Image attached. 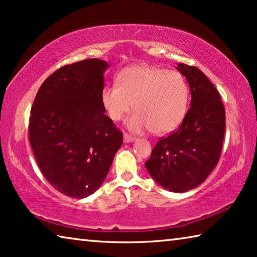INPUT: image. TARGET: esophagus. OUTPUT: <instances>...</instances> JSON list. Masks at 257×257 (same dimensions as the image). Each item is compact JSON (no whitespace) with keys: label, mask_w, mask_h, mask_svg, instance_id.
I'll list each match as a JSON object with an SVG mask.
<instances>
[{"label":"esophagus","mask_w":257,"mask_h":257,"mask_svg":"<svg viewBox=\"0 0 257 257\" xmlns=\"http://www.w3.org/2000/svg\"><path fill=\"white\" fill-rule=\"evenodd\" d=\"M135 139H136V138L133 137V136H130L129 134H125V133L123 134V142L124 143H132V142L135 141Z\"/></svg>","instance_id":"1"}]
</instances>
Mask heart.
I'll list each match as a JSON object with an SVG mask.
<instances>
[{
    "mask_svg": "<svg viewBox=\"0 0 257 257\" xmlns=\"http://www.w3.org/2000/svg\"><path fill=\"white\" fill-rule=\"evenodd\" d=\"M189 85L182 73L158 67L135 66L124 69L116 85L101 93L102 105L113 121L132 110L127 127L134 133L150 129L155 135L171 133L184 121L189 105Z\"/></svg>",
    "mask_w": 257,
    "mask_h": 257,
    "instance_id": "b5f03b06",
    "label": "heart"
}]
</instances>
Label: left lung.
Wrapping results in <instances>:
<instances>
[{"instance_id":"1","label":"left lung","mask_w":257,"mask_h":257,"mask_svg":"<svg viewBox=\"0 0 257 257\" xmlns=\"http://www.w3.org/2000/svg\"><path fill=\"white\" fill-rule=\"evenodd\" d=\"M190 87V108L180 127L156 143L145 167L163 188L184 193L206 179L222 151L225 111L220 94L196 67L178 64Z\"/></svg>"}]
</instances>
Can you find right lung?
Masks as SVG:
<instances>
[{"label": "right lung", "mask_w": 257, "mask_h": 257, "mask_svg": "<svg viewBox=\"0 0 257 257\" xmlns=\"http://www.w3.org/2000/svg\"><path fill=\"white\" fill-rule=\"evenodd\" d=\"M105 61L60 68L43 82L32 106L29 142L46 180L69 197L85 198L107 176L122 133L105 115Z\"/></svg>", "instance_id": "obj_1"}]
</instances>
